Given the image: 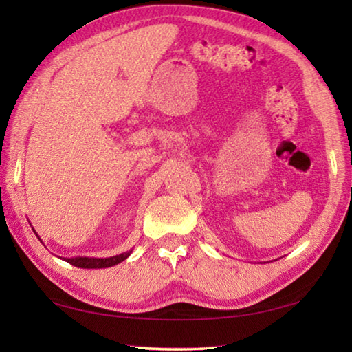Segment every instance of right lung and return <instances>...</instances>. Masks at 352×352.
<instances>
[{
	"mask_svg": "<svg viewBox=\"0 0 352 352\" xmlns=\"http://www.w3.org/2000/svg\"><path fill=\"white\" fill-rule=\"evenodd\" d=\"M130 253H132V252L121 253V254L111 256V258H105V259H100V258H71V259H67V261L69 262V264L79 267V269H105V267L116 265V264H119V262H122L124 259H127Z\"/></svg>",
	"mask_w": 352,
	"mask_h": 352,
	"instance_id": "1",
	"label": "right lung"
}]
</instances>
